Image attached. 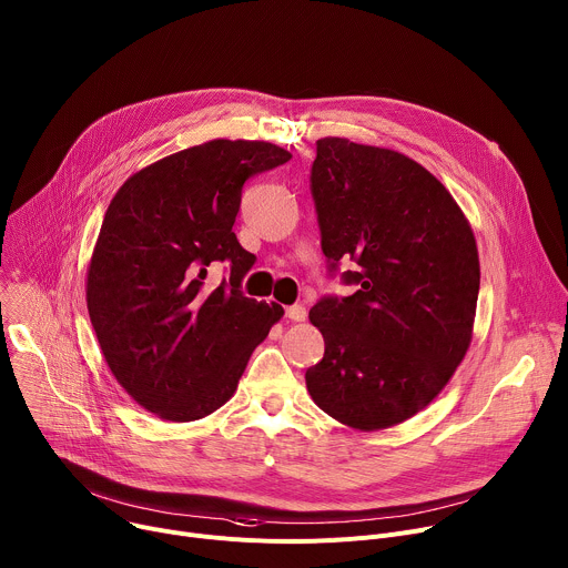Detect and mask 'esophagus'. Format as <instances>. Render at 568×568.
Here are the masks:
<instances>
[{
    "label": "esophagus",
    "mask_w": 568,
    "mask_h": 568,
    "mask_svg": "<svg viewBox=\"0 0 568 568\" xmlns=\"http://www.w3.org/2000/svg\"><path fill=\"white\" fill-rule=\"evenodd\" d=\"M286 318L293 323H302L306 318V308L302 304H293L286 308Z\"/></svg>",
    "instance_id": "esophagus-1"
}]
</instances>
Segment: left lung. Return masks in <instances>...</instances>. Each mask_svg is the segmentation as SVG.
I'll list each match as a JSON object with an SVG mask.
<instances>
[{
    "instance_id": "8db88e82",
    "label": "left lung",
    "mask_w": 568,
    "mask_h": 568,
    "mask_svg": "<svg viewBox=\"0 0 568 568\" xmlns=\"http://www.w3.org/2000/svg\"><path fill=\"white\" fill-rule=\"evenodd\" d=\"M311 194L332 271L354 262L343 280L358 288L308 311L325 356L306 369V390L349 428H390L443 393L471 345V225L422 164L345 138L318 140Z\"/></svg>"
}]
</instances>
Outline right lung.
Masks as SVG:
<instances>
[{"label": "right lung", "mask_w": 568, "mask_h": 568, "mask_svg": "<svg viewBox=\"0 0 568 568\" xmlns=\"http://www.w3.org/2000/svg\"><path fill=\"white\" fill-rule=\"evenodd\" d=\"M291 160L271 142L212 140L125 180L101 223L88 313L119 386L166 422H194L236 390L250 354L284 316L241 293L255 255L232 225L243 182ZM221 261L231 282L210 290Z\"/></svg>", "instance_id": "obj_1"}]
</instances>
